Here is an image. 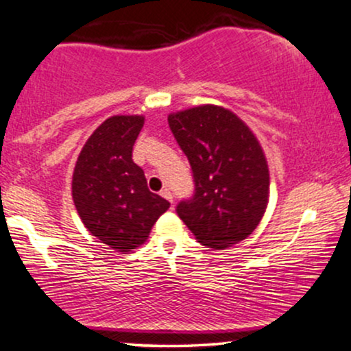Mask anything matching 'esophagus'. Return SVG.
I'll list each match as a JSON object with an SVG mask.
<instances>
[{
    "instance_id": "34e87169",
    "label": "esophagus",
    "mask_w": 351,
    "mask_h": 351,
    "mask_svg": "<svg viewBox=\"0 0 351 351\" xmlns=\"http://www.w3.org/2000/svg\"><path fill=\"white\" fill-rule=\"evenodd\" d=\"M160 196L165 197V199H167V201L173 202V194H171V191H170V189H168V188L162 189V191H160Z\"/></svg>"
}]
</instances>
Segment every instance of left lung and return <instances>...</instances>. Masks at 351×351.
Listing matches in <instances>:
<instances>
[{
    "instance_id": "left-lung-1",
    "label": "left lung",
    "mask_w": 351,
    "mask_h": 351,
    "mask_svg": "<svg viewBox=\"0 0 351 351\" xmlns=\"http://www.w3.org/2000/svg\"><path fill=\"white\" fill-rule=\"evenodd\" d=\"M189 160L194 194L176 206L194 237L210 248L232 247L256 229L268 204L269 171L260 142L229 109L204 104L168 116Z\"/></svg>"
}]
</instances>
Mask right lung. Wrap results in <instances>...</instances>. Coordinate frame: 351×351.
<instances>
[{
	"mask_svg": "<svg viewBox=\"0 0 351 351\" xmlns=\"http://www.w3.org/2000/svg\"><path fill=\"white\" fill-rule=\"evenodd\" d=\"M143 116H112L90 135L75 165L71 196L84 227L114 250L145 242L170 202L147 188L132 147Z\"/></svg>",
	"mask_w": 351,
	"mask_h": 351,
	"instance_id": "right-lung-1",
	"label": "right lung"
}]
</instances>
